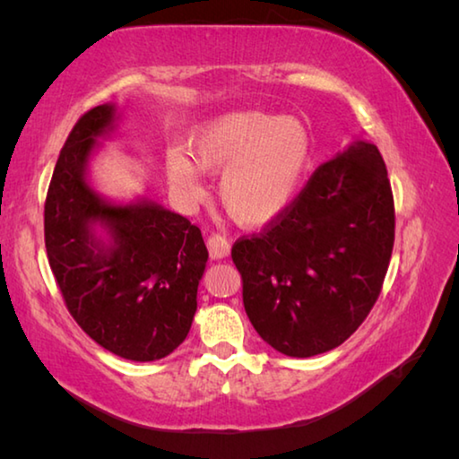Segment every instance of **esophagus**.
I'll return each instance as SVG.
<instances>
[{"label":"esophagus","mask_w":459,"mask_h":459,"mask_svg":"<svg viewBox=\"0 0 459 459\" xmlns=\"http://www.w3.org/2000/svg\"><path fill=\"white\" fill-rule=\"evenodd\" d=\"M206 245H208V251H211V257H212L214 261L227 259L229 255H230V243H229V240L224 238V237H221V235L208 237Z\"/></svg>","instance_id":"obj_1"}]
</instances>
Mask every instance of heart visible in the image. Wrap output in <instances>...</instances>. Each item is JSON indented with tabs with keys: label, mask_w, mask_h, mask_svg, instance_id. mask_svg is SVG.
Segmentation results:
<instances>
[{
	"label": "heart",
	"mask_w": 459,
	"mask_h": 459,
	"mask_svg": "<svg viewBox=\"0 0 459 459\" xmlns=\"http://www.w3.org/2000/svg\"><path fill=\"white\" fill-rule=\"evenodd\" d=\"M188 152L172 147L164 169L186 206L204 198L202 172L219 176L224 211L245 227H263L291 206L312 160L304 126L283 115L232 111L202 123L188 137Z\"/></svg>",
	"instance_id": "1"
}]
</instances>
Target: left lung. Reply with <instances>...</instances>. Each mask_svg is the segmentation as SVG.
<instances>
[{"label": "left lung", "mask_w": 459, "mask_h": 459, "mask_svg": "<svg viewBox=\"0 0 459 459\" xmlns=\"http://www.w3.org/2000/svg\"><path fill=\"white\" fill-rule=\"evenodd\" d=\"M393 243L385 161L377 145L352 142L265 232L232 247L253 328L293 359L340 346L375 306Z\"/></svg>", "instance_id": "8db88e82"}]
</instances>
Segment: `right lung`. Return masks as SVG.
I'll return each mask as SVG.
<instances>
[{"label": "right lung", "mask_w": 459, "mask_h": 459, "mask_svg": "<svg viewBox=\"0 0 459 459\" xmlns=\"http://www.w3.org/2000/svg\"><path fill=\"white\" fill-rule=\"evenodd\" d=\"M119 119L117 105H99L68 135L44 206L46 253L76 324L105 351L153 362L188 336L208 251L200 229L160 202L95 188L91 161Z\"/></svg>", "instance_id": "obj_1"}]
</instances>
